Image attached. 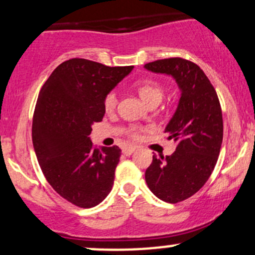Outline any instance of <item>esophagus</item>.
Returning <instances> with one entry per match:
<instances>
[{"label": "esophagus", "mask_w": 255, "mask_h": 255, "mask_svg": "<svg viewBox=\"0 0 255 255\" xmlns=\"http://www.w3.org/2000/svg\"><path fill=\"white\" fill-rule=\"evenodd\" d=\"M135 149H136L135 146H126L122 149V152H123V155L129 156V155H132L134 151H135Z\"/></svg>", "instance_id": "esophagus-1"}]
</instances>
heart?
<instances>
[{
  "label": "heart",
  "instance_id": "obj_1",
  "mask_svg": "<svg viewBox=\"0 0 255 255\" xmlns=\"http://www.w3.org/2000/svg\"><path fill=\"white\" fill-rule=\"evenodd\" d=\"M135 88L138 91L139 96L145 103L149 105H157L164 96V88L161 83L155 80H141L135 83ZM117 103H119V94L116 91H110L104 97V109L108 113H111L116 109ZM129 135L132 138H139V130L135 127L130 128Z\"/></svg>",
  "mask_w": 255,
  "mask_h": 255
}]
</instances>
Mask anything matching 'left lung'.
Listing matches in <instances>:
<instances>
[{
    "label": "left lung",
    "mask_w": 255,
    "mask_h": 255,
    "mask_svg": "<svg viewBox=\"0 0 255 255\" xmlns=\"http://www.w3.org/2000/svg\"><path fill=\"white\" fill-rule=\"evenodd\" d=\"M145 69L174 77L181 97L166 130L177 142L170 156H152L145 180L153 195L168 203L191 197L211 177L223 142V115L217 92L202 69L183 58L145 64Z\"/></svg>",
    "instance_id": "obj_1"
}]
</instances>
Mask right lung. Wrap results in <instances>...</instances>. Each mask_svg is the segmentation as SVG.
I'll return each instance as SVG.
<instances>
[{"label": "right lung", "mask_w": 255, "mask_h": 255, "mask_svg": "<svg viewBox=\"0 0 255 255\" xmlns=\"http://www.w3.org/2000/svg\"><path fill=\"white\" fill-rule=\"evenodd\" d=\"M133 66L103 65L74 58L42 86L32 119V144L49 185L72 205H99L114 185L119 146L97 149L89 139L104 117V97Z\"/></svg>", "instance_id": "add662e5"}]
</instances>
